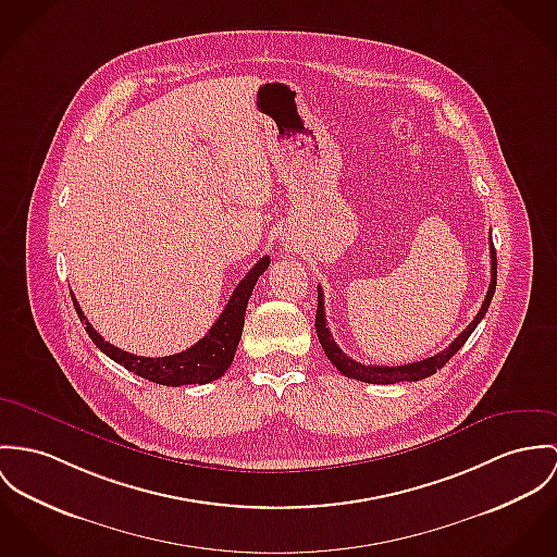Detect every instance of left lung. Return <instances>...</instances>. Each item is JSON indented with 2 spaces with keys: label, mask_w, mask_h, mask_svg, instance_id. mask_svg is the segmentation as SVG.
<instances>
[{
  "label": "left lung",
  "mask_w": 557,
  "mask_h": 557,
  "mask_svg": "<svg viewBox=\"0 0 557 557\" xmlns=\"http://www.w3.org/2000/svg\"><path fill=\"white\" fill-rule=\"evenodd\" d=\"M490 257H492V283H490V289H487V296H485V302L479 308L476 317L472 319V323L457 336L456 341L441 354L434 355V357H428V359H421V361H412V363H405V366H366L361 361H355L349 355L343 354V349L336 345V341L332 338V332L327 327V321H325V306H323V292L321 287L317 289L319 294V304H317V317H314V330H317V336H319V343L323 347V351L327 355V359L349 379L355 381H361V383H374V385H394V383H400V381H421V379H428L432 374H436V370H441L454 355L463 347V343L470 338V334L474 332V327L481 323V319L485 317L492 298H494V292H496V276H498V261H496V249H494V243L490 247Z\"/></svg>",
  "instance_id": "1"
}]
</instances>
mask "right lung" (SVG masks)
I'll return each mask as SVG.
<instances>
[{
    "label": "right lung",
    "mask_w": 557,
    "mask_h": 557,
    "mask_svg": "<svg viewBox=\"0 0 557 557\" xmlns=\"http://www.w3.org/2000/svg\"><path fill=\"white\" fill-rule=\"evenodd\" d=\"M268 265H270L268 255L255 263L253 268L249 270V274L238 283L230 302L223 308V312L219 314L214 325L206 332L202 341H198L187 351L165 355V357H140V355L121 351L119 347L106 343L94 330L89 319L85 317L81 304L76 302V298H72V300H74V308L78 312L81 323L85 325V330H87L89 338L96 343V347L108 355L110 359H114L116 363H121L125 370L143 376L147 381H152V383L168 385V387L206 385V383L223 376L225 370L232 366L240 336H243V327H245L247 304L253 294L257 278L265 272Z\"/></svg>",
    "instance_id": "1"
}]
</instances>
